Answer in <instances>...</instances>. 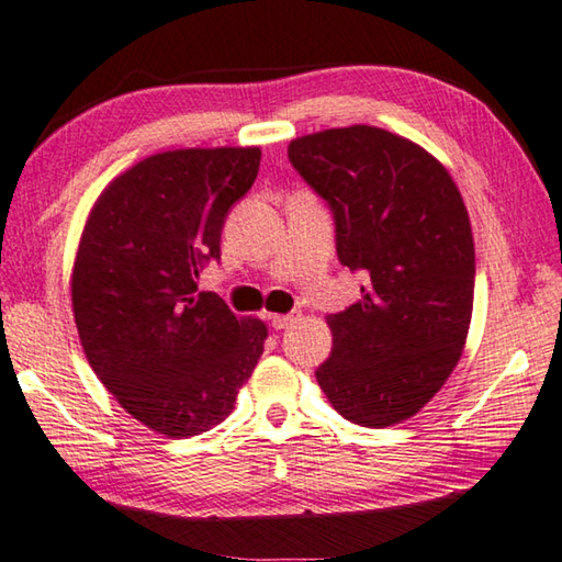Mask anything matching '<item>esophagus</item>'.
I'll return each instance as SVG.
<instances>
[{"label":"esophagus","mask_w":562,"mask_h":562,"mask_svg":"<svg viewBox=\"0 0 562 562\" xmlns=\"http://www.w3.org/2000/svg\"><path fill=\"white\" fill-rule=\"evenodd\" d=\"M299 318H301V314H273L271 316V326L276 330H283V328H289V326L296 324Z\"/></svg>","instance_id":"esophagus-1"}]
</instances>
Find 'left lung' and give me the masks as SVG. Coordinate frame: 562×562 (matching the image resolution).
I'll return each instance as SVG.
<instances>
[{
	"label": "left lung",
	"instance_id": "8db88e82",
	"mask_svg": "<svg viewBox=\"0 0 562 562\" xmlns=\"http://www.w3.org/2000/svg\"><path fill=\"white\" fill-rule=\"evenodd\" d=\"M289 159L334 211L338 261L368 276L361 299L328 316L321 391L366 428L416 416L471 326L475 248L461 191L436 156L379 126L299 136Z\"/></svg>",
	"mask_w": 562,
	"mask_h": 562
}]
</instances>
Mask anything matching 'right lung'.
Returning a JSON list of instances; mask_svg holds the SVG:
<instances>
[{
    "label": "right lung",
    "mask_w": 562,
    "mask_h": 562,
    "mask_svg": "<svg viewBox=\"0 0 562 562\" xmlns=\"http://www.w3.org/2000/svg\"><path fill=\"white\" fill-rule=\"evenodd\" d=\"M259 164V146L146 156L101 191L81 232L71 306L87 361L161 436L218 426L263 353V321L236 318L196 283Z\"/></svg>",
    "instance_id": "add662e5"
}]
</instances>
